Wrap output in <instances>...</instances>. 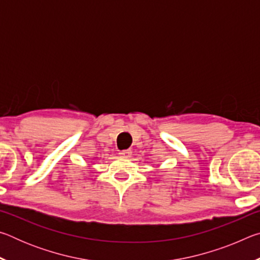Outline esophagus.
I'll return each mask as SVG.
<instances>
[{
  "instance_id": "esophagus-1",
  "label": "esophagus",
  "mask_w": 260,
  "mask_h": 260,
  "mask_svg": "<svg viewBox=\"0 0 260 260\" xmlns=\"http://www.w3.org/2000/svg\"><path fill=\"white\" fill-rule=\"evenodd\" d=\"M119 155L121 156V157H131V155H132V151L131 150H121L120 152H119Z\"/></svg>"
}]
</instances>
